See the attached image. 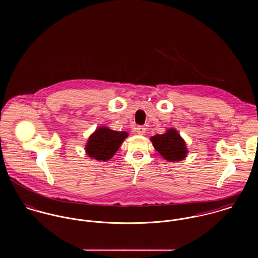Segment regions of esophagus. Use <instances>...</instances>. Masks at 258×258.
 <instances>
[{
	"mask_svg": "<svg viewBox=\"0 0 258 258\" xmlns=\"http://www.w3.org/2000/svg\"><path fill=\"white\" fill-rule=\"evenodd\" d=\"M135 131H136L137 134H139V135H144L145 132H146V128H145L144 126H137V127L135 128Z\"/></svg>",
	"mask_w": 258,
	"mask_h": 258,
	"instance_id": "1",
	"label": "esophagus"
}]
</instances>
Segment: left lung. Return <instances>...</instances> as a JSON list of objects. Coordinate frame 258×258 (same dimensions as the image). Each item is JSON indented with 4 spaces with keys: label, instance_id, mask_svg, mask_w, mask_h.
<instances>
[{
    "label": "left lung",
    "instance_id": "obj_1",
    "mask_svg": "<svg viewBox=\"0 0 258 258\" xmlns=\"http://www.w3.org/2000/svg\"><path fill=\"white\" fill-rule=\"evenodd\" d=\"M154 148L169 162H179L186 157L187 150L184 139L174 128L168 129L164 134L151 137Z\"/></svg>",
    "mask_w": 258,
    "mask_h": 258
}]
</instances>
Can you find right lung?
Returning a JSON list of instances; mask_svg holds the SVG:
<instances>
[{
  "mask_svg": "<svg viewBox=\"0 0 258 258\" xmlns=\"http://www.w3.org/2000/svg\"><path fill=\"white\" fill-rule=\"evenodd\" d=\"M128 133L125 131H114L108 127H98L92 133L85 145L88 157L98 161H108L117 152Z\"/></svg>",
  "mask_w": 258,
  "mask_h": 258,
  "instance_id": "1",
  "label": "right lung"
}]
</instances>
